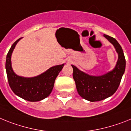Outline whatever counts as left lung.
I'll return each instance as SVG.
<instances>
[{
	"instance_id": "1",
	"label": "left lung",
	"mask_w": 131,
	"mask_h": 131,
	"mask_svg": "<svg viewBox=\"0 0 131 131\" xmlns=\"http://www.w3.org/2000/svg\"><path fill=\"white\" fill-rule=\"evenodd\" d=\"M103 36L114 46L118 54L117 62L113 70L101 76H92L71 65L78 94L92 102L101 101L113 95L117 90L125 70L126 61L122 47L115 38L107 35Z\"/></svg>"
}]
</instances>
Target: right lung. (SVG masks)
Listing matches in <instances>:
<instances>
[{
    "label": "right lung",
    "mask_w": 131,
    "mask_h": 131,
    "mask_svg": "<svg viewBox=\"0 0 131 131\" xmlns=\"http://www.w3.org/2000/svg\"><path fill=\"white\" fill-rule=\"evenodd\" d=\"M18 39L12 45L6 59V70L8 81L13 92L21 98L29 102H39L48 97L53 90L57 77L64 64L51 67L43 73L34 77H24L17 75L13 71L11 56L18 42Z\"/></svg>",
    "instance_id": "1"
}]
</instances>
